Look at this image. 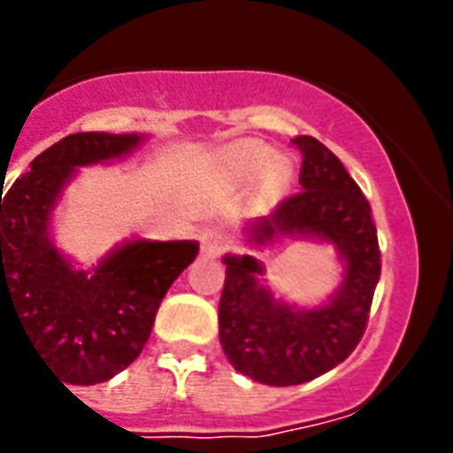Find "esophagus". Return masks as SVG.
Here are the masks:
<instances>
[{
	"instance_id": "obj_1",
	"label": "esophagus",
	"mask_w": 453,
	"mask_h": 453,
	"mask_svg": "<svg viewBox=\"0 0 453 453\" xmlns=\"http://www.w3.org/2000/svg\"><path fill=\"white\" fill-rule=\"evenodd\" d=\"M199 240H202V251H204L206 256H211V258L220 256L227 247H230V233L220 226L204 227Z\"/></svg>"
}]
</instances>
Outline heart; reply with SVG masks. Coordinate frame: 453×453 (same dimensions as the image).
<instances>
[{
  "mask_svg": "<svg viewBox=\"0 0 453 453\" xmlns=\"http://www.w3.org/2000/svg\"><path fill=\"white\" fill-rule=\"evenodd\" d=\"M270 150L265 145H258V143H242L237 148H233V159L240 164V169L244 173H258L268 166L270 162ZM273 176L275 178H282L284 176V169H275L273 171Z\"/></svg>",
  "mask_w": 453,
  "mask_h": 453,
  "instance_id": "obj_1",
  "label": "heart"
}]
</instances>
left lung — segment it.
<instances>
[{"label": "left lung", "instance_id": "8db88e82", "mask_svg": "<svg viewBox=\"0 0 453 453\" xmlns=\"http://www.w3.org/2000/svg\"><path fill=\"white\" fill-rule=\"evenodd\" d=\"M303 157V190L251 227L256 244L277 234H310L336 244L345 282L324 308L296 310L258 282L261 263L226 256L219 305L220 345L227 362L265 386H298L322 376L350 355L365 336L380 277V249L372 206L334 152L312 136L291 141Z\"/></svg>", "mask_w": 453, "mask_h": 453}]
</instances>
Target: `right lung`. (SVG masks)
<instances>
[{"instance_id":"obj_1","label":"right lung","mask_w":453,"mask_h":453,"mask_svg":"<svg viewBox=\"0 0 453 453\" xmlns=\"http://www.w3.org/2000/svg\"><path fill=\"white\" fill-rule=\"evenodd\" d=\"M138 141L73 134L0 192V317L4 303L16 310L35 350L73 386L110 380L141 355L164 294L199 251L195 242H131L87 275L49 242L51 209L74 166L124 155Z\"/></svg>"}]
</instances>
